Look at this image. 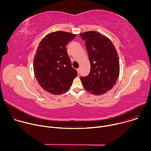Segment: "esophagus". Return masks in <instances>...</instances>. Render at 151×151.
Returning <instances> with one entry per match:
<instances>
[{
  "instance_id": "1",
  "label": "esophagus",
  "mask_w": 151,
  "mask_h": 151,
  "mask_svg": "<svg viewBox=\"0 0 151 151\" xmlns=\"http://www.w3.org/2000/svg\"><path fill=\"white\" fill-rule=\"evenodd\" d=\"M80 68H78V69H77V71H78V73H80Z\"/></svg>"
}]
</instances>
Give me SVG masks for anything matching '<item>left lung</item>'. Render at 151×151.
<instances>
[{
	"label": "left lung",
	"instance_id": "obj_1",
	"mask_svg": "<svg viewBox=\"0 0 151 151\" xmlns=\"http://www.w3.org/2000/svg\"><path fill=\"white\" fill-rule=\"evenodd\" d=\"M85 41L91 69L87 76L81 77L84 88L94 95H101L113 88L119 75L117 51L111 40L99 32L80 33Z\"/></svg>",
	"mask_w": 151,
	"mask_h": 151
}]
</instances>
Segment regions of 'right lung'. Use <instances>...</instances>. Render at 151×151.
<instances>
[{"instance_id":"add662e5","label":"right lung","mask_w":151,"mask_h":151,"mask_svg":"<svg viewBox=\"0 0 151 151\" xmlns=\"http://www.w3.org/2000/svg\"><path fill=\"white\" fill-rule=\"evenodd\" d=\"M75 37L58 31L49 33L39 43L33 60L34 73L40 87L51 94L66 92L78 75L66 50L67 44Z\"/></svg>"}]
</instances>
